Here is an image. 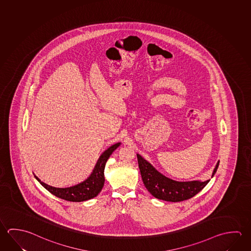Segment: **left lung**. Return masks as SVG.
<instances>
[{
  "mask_svg": "<svg viewBox=\"0 0 251 251\" xmlns=\"http://www.w3.org/2000/svg\"><path fill=\"white\" fill-rule=\"evenodd\" d=\"M136 157L145 188L154 198L160 200L167 202L184 201L193 198L210 181V180L204 181L198 180L189 181L172 180L167 176H163L161 173H159L151 163L145 160L139 154H136ZM219 164L220 161L216 164L211 177L215 175Z\"/></svg>",
  "mask_w": 251,
  "mask_h": 251,
  "instance_id": "obj_1",
  "label": "left lung"
}]
</instances>
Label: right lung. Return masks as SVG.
Instances as JSON below:
<instances>
[{
  "label": "right lung",
  "mask_w": 251,
  "mask_h": 251,
  "mask_svg": "<svg viewBox=\"0 0 251 251\" xmlns=\"http://www.w3.org/2000/svg\"><path fill=\"white\" fill-rule=\"evenodd\" d=\"M121 145V143H116L115 145H111L109 148L102 152L101 155L98 159L95 167L93 168L92 174L89 176L87 179L80 182L78 184L67 187V188H55L53 186L46 184L43 181L34 175L37 180L40 184L48 189L50 193L53 194L55 197L62 198L71 202H83L89 199L97 197L99 193L101 191L102 188L105 182L104 170L107 159L110 157L111 154L114 152Z\"/></svg>",
  "instance_id": "1"
}]
</instances>
